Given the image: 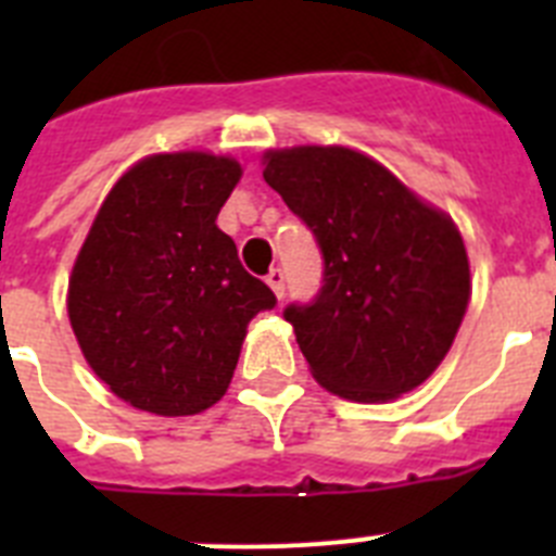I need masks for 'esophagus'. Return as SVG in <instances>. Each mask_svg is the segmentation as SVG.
Here are the masks:
<instances>
[{
  "mask_svg": "<svg viewBox=\"0 0 556 556\" xmlns=\"http://www.w3.org/2000/svg\"><path fill=\"white\" fill-rule=\"evenodd\" d=\"M267 283H269V289H273V292H275V298L281 301L283 289H287V278H283V269H278V267L269 269V273H267Z\"/></svg>",
  "mask_w": 556,
  "mask_h": 556,
  "instance_id": "1",
  "label": "esophagus"
}]
</instances>
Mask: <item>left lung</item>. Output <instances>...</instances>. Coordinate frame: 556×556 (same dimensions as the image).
Here are the masks:
<instances>
[{"mask_svg":"<svg viewBox=\"0 0 556 556\" xmlns=\"http://www.w3.org/2000/svg\"><path fill=\"white\" fill-rule=\"evenodd\" d=\"M264 180L323 253L320 292L283 308L312 376L365 404L424 384L470 301L468 253L451 217L348 147L269 150Z\"/></svg>","mask_w":556,"mask_h":556,"instance_id":"8db88e82","label":"left lung"}]
</instances>
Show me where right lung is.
Instances as JSON below:
<instances>
[{"label":"right lung","instance_id":"add662e5","mask_svg":"<svg viewBox=\"0 0 556 556\" xmlns=\"http://www.w3.org/2000/svg\"><path fill=\"white\" fill-rule=\"evenodd\" d=\"M239 178L225 155H150L116 180L83 242L68 320L91 370L136 409L180 417L217 404L248 323L278 303L217 228Z\"/></svg>","mask_w":556,"mask_h":556}]
</instances>
